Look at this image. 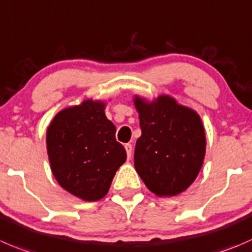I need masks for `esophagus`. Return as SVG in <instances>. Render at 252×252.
I'll list each match as a JSON object with an SVG mask.
<instances>
[{
    "label": "esophagus",
    "mask_w": 252,
    "mask_h": 252,
    "mask_svg": "<svg viewBox=\"0 0 252 252\" xmlns=\"http://www.w3.org/2000/svg\"><path fill=\"white\" fill-rule=\"evenodd\" d=\"M126 155H128V158H130L131 156V151H133V146H131V144H126Z\"/></svg>",
    "instance_id": "obj_1"
}]
</instances>
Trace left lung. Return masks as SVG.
<instances>
[{
	"mask_svg": "<svg viewBox=\"0 0 252 252\" xmlns=\"http://www.w3.org/2000/svg\"><path fill=\"white\" fill-rule=\"evenodd\" d=\"M141 136L136 140L134 165L153 193L171 197L193 183L206 155V134L193 109L170 96L153 102L135 96Z\"/></svg>",
	"mask_w": 252,
	"mask_h": 252,
	"instance_id": "1",
	"label": "left lung"
}]
</instances>
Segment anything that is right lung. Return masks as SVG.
Masks as SVG:
<instances>
[{
	"label": "right lung",
	"mask_w": 252,
	"mask_h": 252,
	"mask_svg": "<svg viewBox=\"0 0 252 252\" xmlns=\"http://www.w3.org/2000/svg\"><path fill=\"white\" fill-rule=\"evenodd\" d=\"M103 102L86 99L59 112L46 130L51 171L65 191L87 202L103 198L126 153Z\"/></svg>",
	"instance_id": "obj_1"
}]
</instances>
